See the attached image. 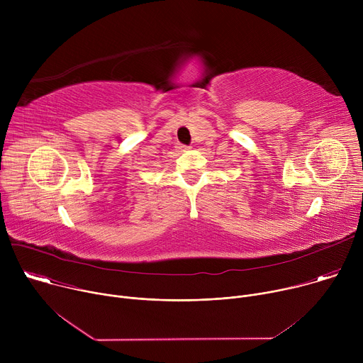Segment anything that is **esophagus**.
<instances>
[{"mask_svg": "<svg viewBox=\"0 0 363 363\" xmlns=\"http://www.w3.org/2000/svg\"><path fill=\"white\" fill-rule=\"evenodd\" d=\"M179 149H181V150H186V149H188V146H182V145H181V146H179Z\"/></svg>", "mask_w": 363, "mask_h": 363, "instance_id": "1", "label": "esophagus"}]
</instances>
